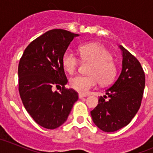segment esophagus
Masks as SVG:
<instances>
[{"label":"esophagus","instance_id":"obj_1","mask_svg":"<svg viewBox=\"0 0 153 153\" xmlns=\"http://www.w3.org/2000/svg\"><path fill=\"white\" fill-rule=\"evenodd\" d=\"M79 98L81 99V98H83V97H86L87 96L86 95V94H83V93H79Z\"/></svg>","mask_w":153,"mask_h":153}]
</instances>
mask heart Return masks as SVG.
<instances>
[{
	"label": "heart",
	"instance_id": "1",
	"mask_svg": "<svg viewBox=\"0 0 153 153\" xmlns=\"http://www.w3.org/2000/svg\"><path fill=\"white\" fill-rule=\"evenodd\" d=\"M82 60L92 63L89 74L90 76H75L70 79L71 88L81 93H88L97 86L112 83L117 74V66L113 60L112 53L106 47L98 44H89L79 48ZM63 67L69 74L75 72L79 60L71 51H67L63 56Z\"/></svg>",
	"mask_w": 153,
	"mask_h": 153
}]
</instances>
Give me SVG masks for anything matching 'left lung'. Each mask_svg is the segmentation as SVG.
Returning <instances> with one entry per match:
<instances>
[{"label": "left lung", "mask_w": 153, "mask_h": 153, "mask_svg": "<svg viewBox=\"0 0 153 153\" xmlns=\"http://www.w3.org/2000/svg\"><path fill=\"white\" fill-rule=\"evenodd\" d=\"M119 47L123 57L121 73L90 112L95 125L106 132L119 130L131 122L140 109L145 88V74L140 63L123 46Z\"/></svg>", "instance_id": "left-lung-1"}]
</instances>
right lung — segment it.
Wrapping results in <instances>:
<instances>
[{
  "label": "right lung",
  "mask_w": 153,
  "mask_h": 153,
  "mask_svg": "<svg viewBox=\"0 0 153 153\" xmlns=\"http://www.w3.org/2000/svg\"><path fill=\"white\" fill-rule=\"evenodd\" d=\"M79 34L53 29L27 46L18 66L19 93L24 107L35 122L54 129L66 122L78 93L66 89L67 83L63 56L74 37ZM62 86L60 92L54 87Z\"/></svg>",
  "instance_id": "right-lung-1"
}]
</instances>
